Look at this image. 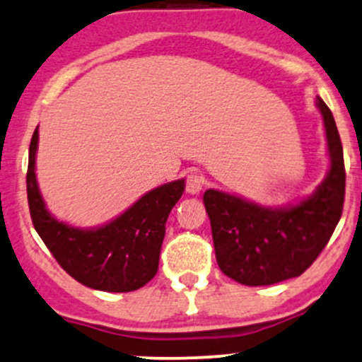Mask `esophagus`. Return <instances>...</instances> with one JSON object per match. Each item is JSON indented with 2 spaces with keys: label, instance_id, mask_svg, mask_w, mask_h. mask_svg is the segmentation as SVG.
<instances>
[{
  "label": "esophagus",
  "instance_id": "obj_1",
  "mask_svg": "<svg viewBox=\"0 0 362 362\" xmlns=\"http://www.w3.org/2000/svg\"><path fill=\"white\" fill-rule=\"evenodd\" d=\"M203 189V177L197 173H191L186 177V191L189 194H198Z\"/></svg>",
  "mask_w": 362,
  "mask_h": 362
}]
</instances>
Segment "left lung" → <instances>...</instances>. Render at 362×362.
Masks as SVG:
<instances>
[{
  "label": "left lung",
  "mask_w": 362,
  "mask_h": 362,
  "mask_svg": "<svg viewBox=\"0 0 362 362\" xmlns=\"http://www.w3.org/2000/svg\"><path fill=\"white\" fill-rule=\"evenodd\" d=\"M315 103L324 118L330 169L308 198L271 208L218 189L203 194L218 267L245 286H267L305 273L341 220L346 193L342 144L329 106L322 98Z\"/></svg>",
  "instance_id": "8db88e82"
}]
</instances>
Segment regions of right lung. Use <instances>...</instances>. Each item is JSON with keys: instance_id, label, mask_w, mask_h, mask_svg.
Instances as JSON below:
<instances>
[{"instance_id": "1", "label": "right lung", "mask_w": 362, "mask_h": 362, "mask_svg": "<svg viewBox=\"0 0 362 362\" xmlns=\"http://www.w3.org/2000/svg\"><path fill=\"white\" fill-rule=\"evenodd\" d=\"M38 129L30 142L27 194L33 227L55 261L93 290L127 293L142 288L159 267L165 222L185 191L177 180L148 191L112 222L95 228L64 223L47 210L35 176Z\"/></svg>"}]
</instances>
